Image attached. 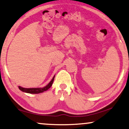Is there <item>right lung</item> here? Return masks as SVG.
<instances>
[{
    "instance_id": "add662e5",
    "label": "right lung",
    "mask_w": 129,
    "mask_h": 129,
    "mask_svg": "<svg viewBox=\"0 0 129 129\" xmlns=\"http://www.w3.org/2000/svg\"><path fill=\"white\" fill-rule=\"evenodd\" d=\"M54 78H55V76L53 77V78L52 79V80L50 81V82L48 83V85L46 86L44 88H23V87L19 86V89L21 90V91L26 92V93H42V92L46 91V90H48L49 88H50L51 86H52V83H53Z\"/></svg>"
}]
</instances>
